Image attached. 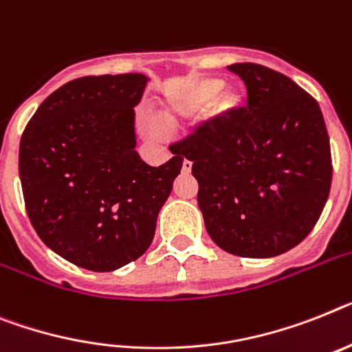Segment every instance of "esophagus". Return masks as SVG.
<instances>
[{
    "label": "esophagus",
    "mask_w": 352,
    "mask_h": 352,
    "mask_svg": "<svg viewBox=\"0 0 352 352\" xmlns=\"http://www.w3.org/2000/svg\"><path fill=\"white\" fill-rule=\"evenodd\" d=\"M191 166H193V162L191 161H188V159H184V161H182V171H184V173H190Z\"/></svg>",
    "instance_id": "obj_1"
}]
</instances>
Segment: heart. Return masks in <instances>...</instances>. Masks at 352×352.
Masks as SVG:
<instances>
[{
  "mask_svg": "<svg viewBox=\"0 0 352 352\" xmlns=\"http://www.w3.org/2000/svg\"><path fill=\"white\" fill-rule=\"evenodd\" d=\"M226 82L221 78L208 76V78H199L191 82L181 94L175 98L173 107H171V118H199L200 114L208 111L214 103L212 112L218 116H226L234 109L240 107L241 93L234 87L223 91Z\"/></svg>",
  "mask_w": 352,
  "mask_h": 352,
  "instance_id": "b5f03b06",
  "label": "heart"
}]
</instances>
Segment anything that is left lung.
I'll return each mask as SVG.
<instances>
[{
	"mask_svg": "<svg viewBox=\"0 0 352 352\" xmlns=\"http://www.w3.org/2000/svg\"><path fill=\"white\" fill-rule=\"evenodd\" d=\"M247 105L175 143L193 162L199 208L212 241L241 258H274L313 231L333 179L317 100L270 67L229 66Z\"/></svg>",
	"mask_w": 352,
	"mask_h": 352,
	"instance_id": "left-lung-1",
	"label": "left lung"
}]
</instances>
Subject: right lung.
Masks as SVG:
<instances>
[{"label":"right lung","mask_w":352,"mask_h":352,"mask_svg":"<svg viewBox=\"0 0 352 352\" xmlns=\"http://www.w3.org/2000/svg\"><path fill=\"white\" fill-rule=\"evenodd\" d=\"M144 85L140 73L67 82L21 135L28 218L41 240L76 267L111 272L143 256L181 173L177 150L159 168L134 150V107Z\"/></svg>","instance_id":"right-lung-1"}]
</instances>
